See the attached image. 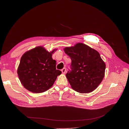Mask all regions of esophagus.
Instances as JSON below:
<instances>
[{"mask_svg":"<svg viewBox=\"0 0 129 129\" xmlns=\"http://www.w3.org/2000/svg\"><path fill=\"white\" fill-rule=\"evenodd\" d=\"M61 71L62 72V73H63V74H64V73H65L66 71V69L65 68H63L62 70H61Z\"/></svg>","mask_w":129,"mask_h":129,"instance_id":"1","label":"esophagus"}]
</instances>
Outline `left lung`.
<instances>
[{"instance_id": "obj_1", "label": "left lung", "mask_w": 129, "mask_h": 129, "mask_svg": "<svg viewBox=\"0 0 129 129\" xmlns=\"http://www.w3.org/2000/svg\"><path fill=\"white\" fill-rule=\"evenodd\" d=\"M64 51L71 60V70L66 74L71 88L81 93L95 90L103 80L106 69L100 53L80 43L65 48Z\"/></svg>"}]
</instances>
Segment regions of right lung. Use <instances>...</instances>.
<instances>
[{
  "instance_id": "obj_1",
  "label": "right lung",
  "mask_w": 129,
  "mask_h": 129,
  "mask_svg": "<svg viewBox=\"0 0 129 129\" xmlns=\"http://www.w3.org/2000/svg\"><path fill=\"white\" fill-rule=\"evenodd\" d=\"M42 46L35 47L22 56L17 73L22 85L28 91L39 93L52 87L62 72L56 69L52 53Z\"/></svg>"
}]
</instances>
